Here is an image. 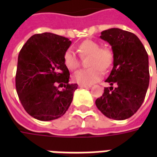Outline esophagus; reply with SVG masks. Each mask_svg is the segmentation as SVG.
Masks as SVG:
<instances>
[{
  "mask_svg": "<svg viewBox=\"0 0 157 157\" xmlns=\"http://www.w3.org/2000/svg\"><path fill=\"white\" fill-rule=\"evenodd\" d=\"M79 87L80 88H86V89H88V88H90L91 87V85H79Z\"/></svg>",
  "mask_w": 157,
  "mask_h": 157,
  "instance_id": "obj_1",
  "label": "esophagus"
}]
</instances>
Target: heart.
Returning <instances> with one entry per match:
<instances>
[{"label": "heart", "mask_w": 157, "mask_h": 157, "mask_svg": "<svg viewBox=\"0 0 157 157\" xmlns=\"http://www.w3.org/2000/svg\"><path fill=\"white\" fill-rule=\"evenodd\" d=\"M81 57L90 56V68L77 71L72 76L73 81L80 85H91L100 81L103 71H107L112 67L114 60V54L108 47H101L100 43L93 40H86L77 47ZM63 62L65 66L71 71H75L81 65L78 57L71 50L64 53Z\"/></svg>", "instance_id": "b5f03b06"}]
</instances>
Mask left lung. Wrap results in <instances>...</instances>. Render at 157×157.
Segmentation results:
<instances>
[{"label": "left lung", "mask_w": 157, "mask_h": 157, "mask_svg": "<svg viewBox=\"0 0 157 157\" xmlns=\"http://www.w3.org/2000/svg\"><path fill=\"white\" fill-rule=\"evenodd\" d=\"M100 38L111 45L114 60L105 81L111 86L104 88L95 104L110 119H128L141 107L146 96L150 79L148 55L138 36L127 31L111 28L103 31Z\"/></svg>", "instance_id": "obj_1"}]
</instances>
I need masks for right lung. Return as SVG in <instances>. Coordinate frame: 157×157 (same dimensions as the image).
<instances>
[{
  "label": "right lung",
  "instance_id": "1",
  "mask_svg": "<svg viewBox=\"0 0 157 157\" xmlns=\"http://www.w3.org/2000/svg\"><path fill=\"white\" fill-rule=\"evenodd\" d=\"M71 44L68 38L44 33L31 36L21 49L16 90L23 108L35 119H58L71 105L77 84L68 83L70 73L63 62Z\"/></svg>",
  "mask_w": 157,
  "mask_h": 157
}]
</instances>
